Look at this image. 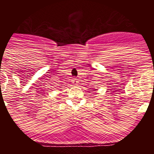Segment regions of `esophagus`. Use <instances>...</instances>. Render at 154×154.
Segmentation results:
<instances>
[{
    "instance_id": "34e87169",
    "label": "esophagus",
    "mask_w": 154,
    "mask_h": 154,
    "mask_svg": "<svg viewBox=\"0 0 154 154\" xmlns=\"http://www.w3.org/2000/svg\"><path fill=\"white\" fill-rule=\"evenodd\" d=\"M78 80L76 79H74L72 80V83H73V85H77V84H78Z\"/></svg>"
}]
</instances>
